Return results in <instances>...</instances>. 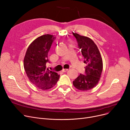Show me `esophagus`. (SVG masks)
Returning a JSON list of instances; mask_svg holds the SVG:
<instances>
[{
	"instance_id": "34e87169",
	"label": "esophagus",
	"mask_w": 130,
	"mask_h": 130,
	"mask_svg": "<svg viewBox=\"0 0 130 130\" xmlns=\"http://www.w3.org/2000/svg\"><path fill=\"white\" fill-rule=\"evenodd\" d=\"M68 70H69L68 69H63L62 72H66Z\"/></svg>"
}]
</instances>
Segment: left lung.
Wrapping results in <instances>:
<instances>
[{"mask_svg":"<svg viewBox=\"0 0 130 130\" xmlns=\"http://www.w3.org/2000/svg\"><path fill=\"white\" fill-rule=\"evenodd\" d=\"M73 34L84 57V63L86 64L85 74H80L73 84L80 91L90 90L96 86L100 79L103 70V60L98 46L91 38L77 33Z\"/></svg>","mask_w":130,"mask_h":130,"instance_id":"8db88e82","label":"left lung"}]
</instances>
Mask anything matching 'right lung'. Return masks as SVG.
Here are the masks:
<instances>
[{
  "label": "right lung",
  "instance_id": "right-lung-1",
  "mask_svg": "<svg viewBox=\"0 0 130 130\" xmlns=\"http://www.w3.org/2000/svg\"><path fill=\"white\" fill-rule=\"evenodd\" d=\"M55 39L46 34L38 37L29 45L24 59V67L31 83L39 89L48 90L57 83L60 75L46 68L48 53Z\"/></svg>",
  "mask_w": 130,
  "mask_h": 130
}]
</instances>
